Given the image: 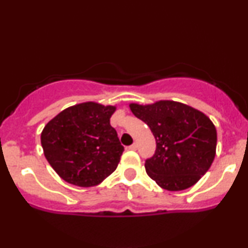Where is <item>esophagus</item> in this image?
Here are the masks:
<instances>
[{"label": "esophagus", "instance_id": "obj_1", "mask_svg": "<svg viewBox=\"0 0 248 248\" xmlns=\"http://www.w3.org/2000/svg\"><path fill=\"white\" fill-rule=\"evenodd\" d=\"M136 148H138V146H136V143H133L132 146L128 147V149H129V150H136Z\"/></svg>", "mask_w": 248, "mask_h": 248}]
</instances>
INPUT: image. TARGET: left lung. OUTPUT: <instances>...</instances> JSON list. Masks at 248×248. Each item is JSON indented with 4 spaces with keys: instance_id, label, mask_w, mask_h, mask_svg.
Here are the masks:
<instances>
[{
    "instance_id": "1",
    "label": "left lung",
    "mask_w": 248,
    "mask_h": 248,
    "mask_svg": "<svg viewBox=\"0 0 248 248\" xmlns=\"http://www.w3.org/2000/svg\"><path fill=\"white\" fill-rule=\"evenodd\" d=\"M129 107L155 136L156 152L144 163L148 176L168 191L197 183L211 167L217 148V130L209 116L172 100L132 102Z\"/></svg>"
}]
</instances>
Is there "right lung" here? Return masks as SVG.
<instances>
[{
	"label": "right lung",
	"mask_w": 248,
	"mask_h": 248,
	"mask_svg": "<svg viewBox=\"0 0 248 248\" xmlns=\"http://www.w3.org/2000/svg\"><path fill=\"white\" fill-rule=\"evenodd\" d=\"M116 106L94 101L73 105L45 124L44 156L59 177L77 186L100 184L118 167L124 153L109 119Z\"/></svg>",
	"instance_id": "1"
}]
</instances>
